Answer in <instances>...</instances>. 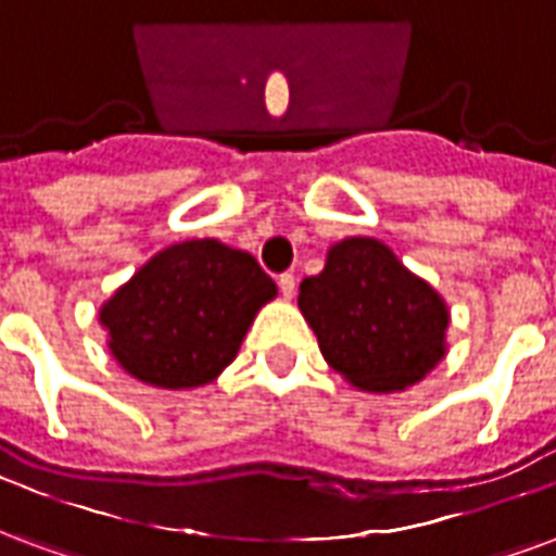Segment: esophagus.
<instances>
[{"instance_id": "esophagus-1", "label": "esophagus", "mask_w": 556, "mask_h": 556, "mask_svg": "<svg viewBox=\"0 0 556 556\" xmlns=\"http://www.w3.org/2000/svg\"><path fill=\"white\" fill-rule=\"evenodd\" d=\"M277 282H279V291H282V298L286 300L294 298V291H298V279H294V274H282Z\"/></svg>"}]
</instances>
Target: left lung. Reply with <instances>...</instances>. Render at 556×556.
<instances>
[{
    "mask_svg": "<svg viewBox=\"0 0 556 556\" xmlns=\"http://www.w3.org/2000/svg\"><path fill=\"white\" fill-rule=\"evenodd\" d=\"M298 306L332 371L362 392H404L447 351L442 294L377 238L332 244L318 277L300 282Z\"/></svg>",
    "mask_w": 556,
    "mask_h": 556,
    "instance_id": "left-lung-1",
    "label": "left lung"
}]
</instances>
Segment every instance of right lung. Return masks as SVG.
<instances>
[{"label": "right lung", "mask_w": 556, "mask_h": 556, "mask_svg": "<svg viewBox=\"0 0 556 556\" xmlns=\"http://www.w3.org/2000/svg\"><path fill=\"white\" fill-rule=\"evenodd\" d=\"M277 282L244 250L215 238L164 247L105 300L109 351L135 380L197 389L236 359Z\"/></svg>", "instance_id": "1"}]
</instances>
